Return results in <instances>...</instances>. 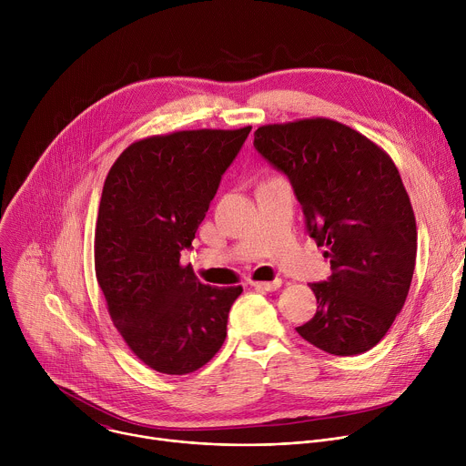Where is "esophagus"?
I'll return each instance as SVG.
<instances>
[{"instance_id": "1", "label": "esophagus", "mask_w": 466, "mask_h": 466, "mask_svg": "<svg viewBox=\"0 0 466 466\" xmlns=\"http://www.w3.org/2000/svg\"><path fill=\"white\" fill-rule=\"evenodd\" d=\"M254 289H259V291H277L280 286H282V280L277 279L273 282H252L250 284Z\"/></svg>"}]
</instances>
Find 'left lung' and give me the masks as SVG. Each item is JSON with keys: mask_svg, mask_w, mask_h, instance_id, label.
<instances>
[{"mask_svg": "<svg viewBox=\"0 0 466 466\" xmlns=\"http://www.w3.org/2000/svg\"><path fill=\"white\" fill-rule=\"evenodd\" d=\"M254 149L288 177L329 259L299 336L334 356L370 350L400 313L415 271L417 223L400 173L358 130L322 117L259 127Z\"/></svg>", "mask_w": 466, "mask_h": 466, "instance_id": "8db88e82", "label": "left lung"}]
</instances>
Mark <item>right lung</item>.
<instances>
[{
	"mask_svg": "<svg viewBox=\"0 0 466 466\" xmlns=\"http://www.w3.org/2000/svg\"><path fill=\"white\" fill-rule=\"evenodd\" d=\"M250 127L140 140L110 167L96 227V275L114 326L146 365L187 374L227 338L241 288H212L182 268L221 177Z\"/></svg>",
	"mask_w": 466,
	"mask_h": 466,
	"instance_id": "1",
	"label": "right lung"
}]
</instances>
